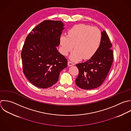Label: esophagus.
I'll list each match as a JSON object with an SVG mask.
<instances>
[{"label":"esophagus","instance_id":"1","mask_svg":"<svg viewBox=\"0 0 131 131\" xmlns=\"http://www.w3.org/2000/svg\"><path fill=\"white\" fill-rule=\"evenodd\" d=\"M68 66L70 67V66H74L75 64H74L73 62H71V61H68Z\"/></svg>","mask_w":131,"mask_h":131}]
</instances>
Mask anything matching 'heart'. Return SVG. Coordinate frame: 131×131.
Here are the masks:
<instances>
[{
  "instance_id": "b5f03b06",
  "label": "heart",
  "mask_w": 131,
  "mask_h": 131,
  "mask_svg": "<svg viewBox=\"0 0 131 131\" xmlns=\"http://www.w3.org/2000/svg\"><path fill=\"white\" fill-rule=\"evenodd\" d=\"M101 40V34L96 27L84 24L73 26L68 32V35L60 38L61 51L67 55L73 49L70 59L73 61L91 58L98 50Z\"/></svg>"
}]
</instances>
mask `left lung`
Segmentation results:
<instances>
[{"mask_svg":"<svg viewBox=\"0 0 131 131\" xmlns=\"http://www.w3.org/2000/svg\"><path fill=\"white\" fill-rule=\"evenodd\" d=\"M110 38L103 31L101 32L100 45L92 57L84 62L76 64L79 74L76 85L84 90L99 87L106 78L113 61V51Z\"/></svg>","mask_w":131,"mask_h":131,"instance_id":"left-lung-1","label":"left lung"}]
</instances>
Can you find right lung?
I'll list each match as a JSON object with an SVG mask.
<instances>
[{"instance_id": "right-lung-1", "label": "right lung", "mask_w": 131, "mask_h": 131, "mask_svg": "<svg viewBox=\"0 0 131 131\" xmlns=\"http://www.w3.org/2000/svg\"><path fill=\"white\" fill-rule=\"evenodd\" d=\"M61 21L45 20L33 29L26 39L22 52L23 72L28 80L41 89L55 84L68 60L57 50L64 30Z\"/></svg>"}]
</instances>
